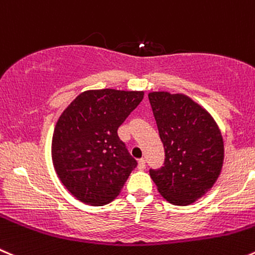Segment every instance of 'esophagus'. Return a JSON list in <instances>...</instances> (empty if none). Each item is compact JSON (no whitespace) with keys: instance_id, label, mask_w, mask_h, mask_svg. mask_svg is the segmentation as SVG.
I'll return each instance as SVG.
<instances>
[{"instance_id":"1","label":"esophagus","mask_w":255,"mask_h":255,"mask_svg":"<svg viewBox=\"0 0 255 255\" xmlns=\"http://www.w3.org/2000/svg\"><path fill=\"white\" fill-rule=\"evenodd\" d=\"M145 159H140L139 161H137V168L140 169V170H142V169H145Z\"/></svg>"}]
</instances>
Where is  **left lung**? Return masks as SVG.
<instances>
[{
    "label": "left lung",
    "mask_w": 255,
    "mask_h": 255,
    "mask_svg": "<svg viewBox=\"0 0 255 255\" xmlns=\"http://www.w3.org/2000/svg\"><path fill=\"white\" fill-rule=\"evenodd\" d=\"M164 150V166L150 170L157 191L185 207L204 196L220 175L224 141L214 118L184 94L149 93Z\"/></svg>",
    "instance_id": "obj_1"
}]
</instances>
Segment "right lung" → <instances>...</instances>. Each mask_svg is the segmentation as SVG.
Segmentation results:
<instances>
[{
	"label": "right lung",
	"mask_w": 255,
	"mask_h": 255,
	"mask_svg": "<svg viewBox=\"0 0 255 255\" xmlns=\"http://www.w3.org/2000/svg\"><path fill=\"white\" fill-rule=\"evenodd\" d=\"M142 98L144 91L87 90L62 111L51 156L60 181L77 200L101 207L120 194L136 160L118 129Z\"/></svg>",
	"instance_id": "add662e5"
}]
</instances>
